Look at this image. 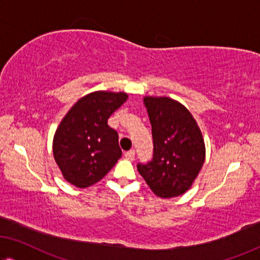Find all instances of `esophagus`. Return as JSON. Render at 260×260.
Returning <instances> with one entry per match:
<instances>
[{
    "mask_svg": "<svg viewBox=\"0 0 260 260\" xmlns=\"http://www.w3.org/2000/svg\"><path fill=\"white\" fill-rule=\"evenodd\" d=\"M125 157L127 158V160H129V161L134 160V157H135V150H134V149H131V150H128V152H126V153H125Z\"/></svg>",
    "mask_w": 260,
    "mask_h": 260,
    "instance_id": "esophagus-1",
    "label": "esophagus"
}]
</instances>
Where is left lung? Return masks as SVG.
<instances>
[{
    "mask_svg": "<svg viewBox=\"0 0 260 260\" xmlns=\"http://www.w3.org/2000/svg\"><path fill=\"white\" fill-rule=\"evenodd\" d=\"M153 135V158L138 170L162 199L180 196L191 187L204 164L200 127L182 104L167 96H145Z\"/></svg>",
    "mask_w": 260,
    "mask_h": 260,
    "instance_id": "obj_1",
    "label": "left lung"
}]
</instances>
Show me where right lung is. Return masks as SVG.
<instances>
[{
  "instance_id": "add662e5",
  "label": "right lung",
  "mask_w": 260,
  "mask_h": 260,
  "mask_svg": "<svg viewBox=\"0 0 260 260\" xmlns=\"http://www.w3.org/2000/svg\"><path fill=\"white\" fill-rule=\"evenodd\" d=\"M127 98L123 92H92L80 98L60 121L53 137V157L71 184L90 187L121 157L119 135L107 120Z\"/></svg>"
}]
</instances>
